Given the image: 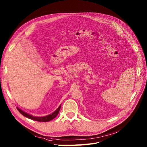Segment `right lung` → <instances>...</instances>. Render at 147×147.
Wrapping results in <instances>:
<instances>
[{"label":"right lung","mask_w":147,"mask_h":147,"mask_svg":"<svg viewBox=\"0 0 147 147\" xmlns=\"http://www.w3.org/2000/svg\"><path fill=\"white\" fill-rule=\"evenodd\" d=\"M60 107L61 106H60L59 107V108L57 109L55 112H54L53 113H51V114L49 115H47L45 117H34L31 115L28 114V113L24 112V111H21L20 109L17 108L18 111L20 112L22 115H24V117L29 118V119L33 120H35V121H42V122H46V121H49L52 120H53L54 118H55L57 116L58 113H59L60 109Z\"/></svg>","instance_id":"right-lung-1"}]
</instances>
